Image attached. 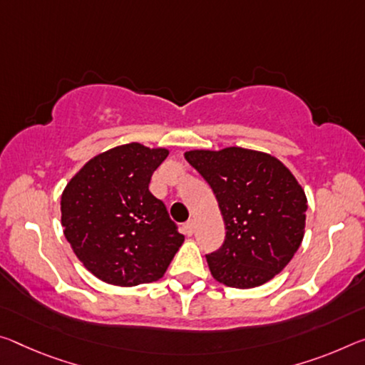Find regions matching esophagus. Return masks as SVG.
<instances>
[{"label":"esophagus","instance_id":"34e87169","mask_svg":"<svg viewBox=\"0 0 365 365\" xmlns=\"http://www.w3.org/2000/svg\"><path fill=\"white\" fill-rule=\"evenodd\" d=\"M182 230H183V234L187 235V237L193 235V232H195V221H193V219H190V221L185 222L182 225Z\"/></svg>","mask_w":365,"mask_h":365}]
</instances>
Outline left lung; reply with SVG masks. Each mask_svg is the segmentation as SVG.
Here are the masks:
<instances>
[{"label": "left lung", "mask_w": 365, "mask_h": 365, "mask_svg": "<svg viewBox=\"0 0 365 365\" xmlns=\"http://www.w3.org/2000/svg\"><path fill=\"white\" fill-rule=\"evenodd\" d=\"M185 159L210 183L225 224L221 248L206 255L212 277L237 289L281 273L302 244L307 198L273 155L244 148L195 149Z\"/></svg>", "instance_id": "obj_1"}]
</instances>
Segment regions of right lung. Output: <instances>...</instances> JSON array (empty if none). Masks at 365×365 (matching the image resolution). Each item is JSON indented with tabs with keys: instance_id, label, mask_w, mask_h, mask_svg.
<instances>
[{
	"instance_id": "add662e5",
	"label": "right lung",
	"mask_w": 365,
	"mask_h": 365,
	"mask_svg": "<svg viewBox=\"0 0 365 365\" xmlns=\"http://www.w3.org/2000/svg\"><path fill=\"white\" fill-rule=\"evenodd\" d=\"M169 149L140 143L92 158L61 195V225L73 252L92 274L113 286L164 276L185 237L165 205L149 192Z\"/></svg>"
}]
</instances>
